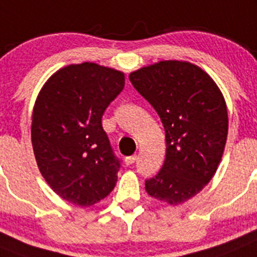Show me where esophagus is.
<instances>
[{"instance_id":"obj_1","label":"esophagus","mask_w":257,"mask_h":257,"mask_svg":"<svg viewBox=\"0 0 257 257\" xmlns=\"http://www.w3.org/2000/svg\"><path fill=\"white\" fill-rule=\"evenodd\" d=\"M136 160H137V156H136V155H132V156L125 157V164L126 165H132V164L136 163Z\"/></svg>"}]
</instances>
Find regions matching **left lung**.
I'll list each match as a JSON object with an SVG mask.
<instances>
[{
    "label": "left lung",
    "instance_id": "obj_1",
    "mask_svg": "<svg viewBox=\"0 0 257 257\" xmlns=\"http://www.w3.org/2000/svg\"><path fill=\"white\" fill-rule=\"evenodd\" d=\"M129 80L156 110L165 129V161L146 180V191L179 205L209 183L221 160L228 134L223 94L202 69L177 60L133 71Z\"/></svg>",
    "mask_w": 257,
    "mask_h": 257
}]
</instances>
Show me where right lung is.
Returning a JSON list of instances; mask_svg holds the SVG:
<instances>
[{
	"label": "right lung",
	"mask_w": 257,
	"mask_h": 257,
	"mask_svg": "<svg viewBox=\"0 0 257 257\" xmlns=\"http://www.w3.org/2000/svg\"><path fill=\"white\" fill-rule=\"evenodd\" d=\"M124 74L93 62L60 69L46 82L32 116L39 172L60 197L91 206L114 189L120 169L102 115L124 88Z\"/></svg>",
	"instance_id": "1"
}]
</instances>
